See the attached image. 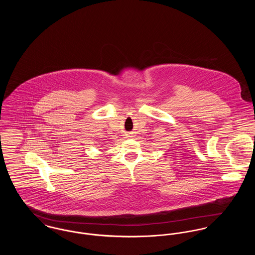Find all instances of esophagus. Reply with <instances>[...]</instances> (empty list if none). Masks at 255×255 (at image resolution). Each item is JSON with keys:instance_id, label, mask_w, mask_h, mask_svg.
<instances>
[{"instance_id": "1", "label": "esophagus", "mask_w": 255, "mask_h": 255, "mask_svg": "<svg viewBox=\"0 0 255 255\" xmlns=\"http://www.w3.org/2000/svg\"><path fill=\"white\" fill-rule=\"evenodd\" d=\"M130 136H131V135H130Z\"/></svg>"}]
</instances>
